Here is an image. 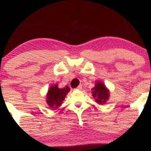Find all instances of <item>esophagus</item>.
Wrapping results in <instances>:
<instances>
[{"label": "esophagus", "instance_id": "esophagus-1", "mask_svg": "<svg viewBox=\"0 0 151 151\" xmlns=\"http://www.w3.org/2000/svg\"><path fill=\"white\" fill-rule=\"evenodd\" d=\"M82 88V85H79L78 86L77 88H76V89H78V90H81Z\"/></svg>", "mask_w": 151, "mask_h": 151}]
</instances>
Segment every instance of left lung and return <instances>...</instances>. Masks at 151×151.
I'll list each match as a JSON object with an SVG mask.
<instances>
[{
	"label": "left lung",
	"instance_id": "obj_1",
	"mask_svg": "<svg viewBox=\"0 0 151 151\" xmlns=\"http://www.w3.org/2000/svg\"><path fill=\"white\" fill-rule=\"evenodd\" d=\"M93 96L96 98V102L102 104L108 100L109 93L105 86L101 82H97L96 86L93 88Z\"/></svg>",
	"mask_w": 151,
	"mask_h": 151
}]
</instances>
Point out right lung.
<instances>
[{
  "label": "right lung",
  "mask_w": 151,
  "mask_h": 151,
  "mask_svg": "<svg viewBox=\"0 0 151 151\" xmlns=\"http://www.w3.org/2000/svg\"><path fill=\"white\" fill-rule=\"evenodd\" d=\"M69 91L70 89L68 86L63 88H59L57 84L51 86L47 97V104L52 109L58 108Z\"/></svg>",
  "instance_id": "add662e5"
}]
</instances>
